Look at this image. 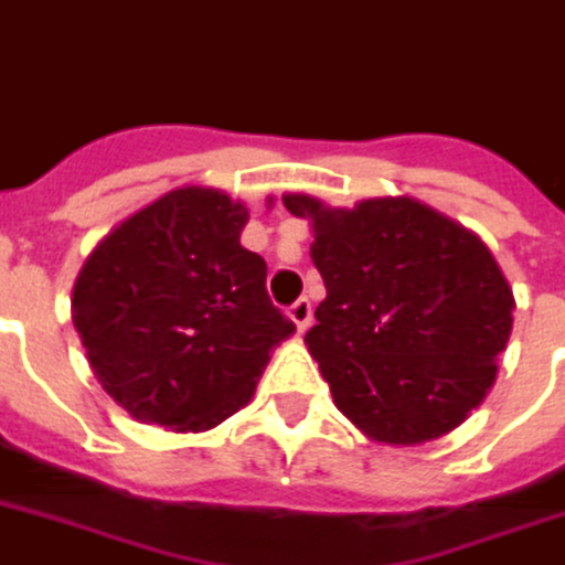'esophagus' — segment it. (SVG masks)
I'll list each match as a JSON object with an SVG mask.
<instances>
[{
    "label": "esophagus",
    "instance_id": "1",
    "mask_svg": "<svg viewBox=\"0 0 565 565\" xmlns=\"http://www.w3.org/2000/svg\"><path fill=\"white\" fill-rule=\"evenodd\" d=\"M287 317L294 320L299 332H305V329L311 326V302H308V299H296V302L287 308Z\"/></svg>",
    "mask_w": 565,
    "mask_h": 565
}]
</instances>
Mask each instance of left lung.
<instances>
[{"instance_id":"1","label":"left lung","mask_w":565,"mask_h":565,"mask_svg":"<svg viewBox=\"0 0 565 565\" xmlns=\"http://www.w3.org/2000/svg\"><path fill=\"white\" fill-rule=\"evenodd\" d=\"M311 221L326 299L305 344L359 431L419 446L458 428L497 380L515 296L473 230L413 198L353 209L284 194Z\"/></svg>"}]
</instances>
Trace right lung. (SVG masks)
Listing matches in <instances>:
<instances>
[{
    "mask_svg": "<svg viewBox=\"0 0 565 565\" xmlns=\"http://www.w3.org/2000/svg\"><path fill=\"white\" fill-rule=\"evenodd\" d=\"M245 224L239 200L185 185L113 227L83 263L71 320L104 392L137 422L215 428L296 332L266 294V260L242 248Z\"/></svg>",
    "mask_w": 565,
    "mask_h": 565,
    "instance_id": "1",
    "label": "right lung"
}]
</instances>
